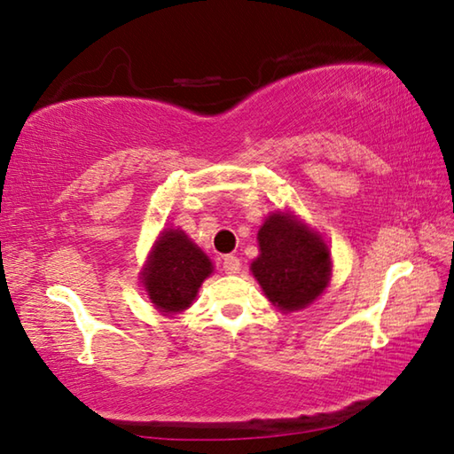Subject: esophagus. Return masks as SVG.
<instances>
[{"mask_svg": "<svg viewBox=\"0 0 454 454\" xmlns=\"http://www.w3.org/2000/svg\"><path fill=\"white\" fill-rule=\"evenodd\" d=\"M240 260L236 258V255H224V260H222V270L226 271V274H238V271H240Z\"/></svg>", "mask_w": 454, "mask_h": 454, "instance_id": "esophagus-1", "label": "esophagus"}]
</instances>
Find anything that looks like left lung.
<instances>
[{"label": "left lung", "instance_id": "1", "mask_svg": "<svg viewBox=\"0 0 454 454\" xmlns=\"http://www.w3.org/2000/svg\"><path fill=\"white\" fill-rule=\"evenodd\" d=\"M260 255L252 274L282 311L309 306L332 274L327 246L290 214H271L258 232Z\"/></svg>", "mask_w": 454, "mask_h": 454}]
</instances>
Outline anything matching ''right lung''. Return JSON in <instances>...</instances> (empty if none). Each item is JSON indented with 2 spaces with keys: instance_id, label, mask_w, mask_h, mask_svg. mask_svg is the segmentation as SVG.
Masks as SVG:
<instances>
[{
  "instance_id": "obj_1",
  "label": "right lung",
  "mask_w": 454,
  "mask_h": 454,
  "mask_svg": "<svg viewBox=\"0 0 454 454\" xmlns=\"http://www.w3.org/2000/svg\"><path fill=\"white\" fill-rule=\"evenodd\" d=\"M212 274V262L180 230H167L156 242L143 284L156 308L176 313L191 306L200 284Z\"/></svg>"
}]
</instances>
